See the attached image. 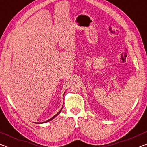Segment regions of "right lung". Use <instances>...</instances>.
<instances>
[{
    "label": "right lung",
    "instance_id": "add662e5",
    "mask_svg": "<svg viewBox=\"0 0 147 147\" xmlns=\"http://www.w3.org/2000/svg\"><path fill=\"white\" fill-rule=\"evenodd\" d=\"M62 108H63V107H62V108H61V109H60V110H59V111H58V113H57L56 114V115H54V116H53V117H52V118H51V119H49V120H47V121H45V122H42V123H39V124H43V123H47V122H49V121H52V120H53V119H54V118H55L56 117H57V116H58V115H59V113H60V112H61V109H62Z\"/></svg>",
    "mask_w": 147,
    "mask_h": 147
}]
</instances>
